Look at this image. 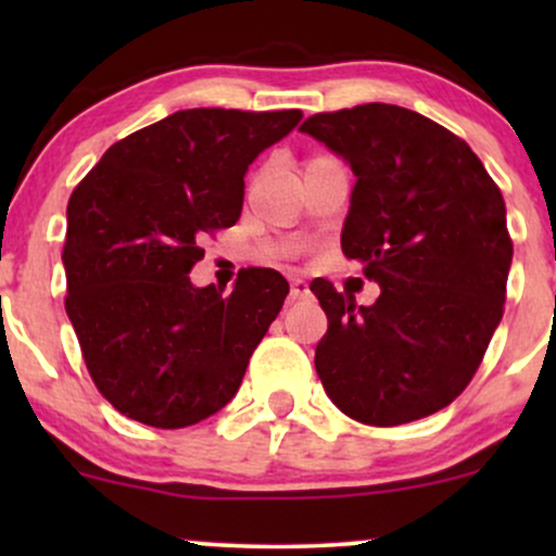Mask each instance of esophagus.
Masks as SVG:
<instances>
[{"mask_svg": "<svg viewBox=\"0 0 556 556\" xmlns=\"http://www.w3.org/2000/svg\"><path fill=\"white\" fill-rule=\"evenodd\" d=\"M308 282H305V279H300V277H295L290 282V300H300V298H305L308 295Z\"/></svg>", "mask_w": 556, "mask_h": 556, "instance_id": "1", "label": "esophagus"}]
</instances>
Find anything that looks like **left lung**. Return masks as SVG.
<instances>
[{
	"label": "left lung",
	"instance_id": "left-lung-1",
	"mask_svg": "<svg viewBox=\"0 0 556 556\" xmlns=\"http://www.w3.org/2000/svg\"><path fill=\"white\" fill-rule=\"evenodd\" d=\"M300 130L353 167L342 253L379 282L355 305L329 279L316 374L329 400L366 426H400L450 405L500 327L513 264L504 198L463 138L394 104L318 112Z\"/></svg>",
	"mask_w": 556,
	"mask_h": 556
}]
</instances>
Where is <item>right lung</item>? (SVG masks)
I'll use <instances>...</instances> for the list:
<instances>
[{"mask_svg": "<svg viewBox=\"0 0 556 556\" xmlns=\"http://www.w3.org/2000/svg\"><path fill=\"white\" fill-rule=\"evenodd\" d=\"M300 110H182L110 146L73 190L65 311L96 389L127 418L185 429L240 389L290 285L242 269L229 295L193 287L201 242L240 219L248 164Z\"/></svg>", "mask_w": 556, "mask_h": 556, "instance_id": "1", "label": "right lung"}]
</instances>
